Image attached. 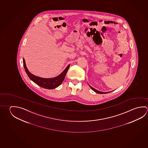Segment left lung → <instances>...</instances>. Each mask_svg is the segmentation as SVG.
<instances>
[{"label":"left lung","instance_id":"1","mask_svg":"<svg viewBox=\"0 0 148 148\" xmlns=\"http://www.w3.org/2000/svg\"><path fill=\"white\" fill-rule=\"evenodd\" d=\"M89 86H90V87L92 90H93L94 91H95L96 92H97V93H100V94H103V93H106L107 92H101V91H99L97 90H96V89H95V88H93V87H92L91 86L89 85Z\"/></svg>","mask_w":148,"mask_h":148}]
</instances>
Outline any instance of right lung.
<instances>
[{
  "mask_svg": "<svg viewBox=\"0 0 148 148\" xmlns=\"http://www.w3.org/2000/svg\"><path fill=\"white\" fill-rule=\"evenodd\" d=\"M23 62L24 68L29 78L33 82H34V83L36 84L37 85L42 87V88L48 89H55L62 84L70 67V65H68L62 73L57 77L52 78H40L30 73L26 67L24 59H23Z\"/></svg>",
  "mask_w": 148,
  "mask_h": 148,
  "instance_id": "1",
  "label": "right lung"
}]
</instances>
